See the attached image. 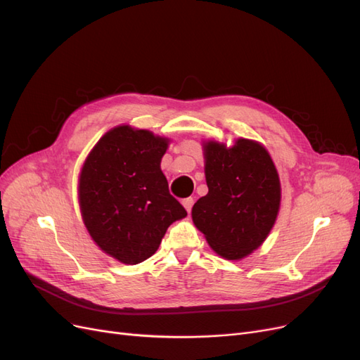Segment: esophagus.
<instances>
[{"label": "esophagus", "mask_w": 360, "mask_h": 360, "mask_svg": "<svg viewBox=\"0 0 360 360\" xmlns=\"http://www.w3.org/2000/svg\"><path fill=\"white\" fill-rule=\"evenodd\" d=\"M181 204H183V207L184 209L188 210V213H191V210H192V205H193V198H184L183 201H181Z\"/></svg>", "instance_id": "34e87169"}]
</instances>
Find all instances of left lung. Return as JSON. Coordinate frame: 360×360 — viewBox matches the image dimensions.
<instances>
[{"instance_id": "8db88e82", "label": "left lung", "mask_w": 360, "mask_h": 360, "mask_svg": "<svg viewBox=\"0 0 360 360\" xmlns=\"http://www.w3.org/2000/svg\"><path fill=\"white\" fill-rule=\"evenodd\" d=\"M209 193L192 207V221L207 243L225 259H242L258 249L274 228L281 181L263 144L238 138L228 147L204 141Z\"/></svg>"}]
</instances>
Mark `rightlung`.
<instances>
[{"label":"right lung","instance_id":"1","mask_svg":"<svg viewBox=\"0 0 360 360\" xmlns=\"http://www.w3.org/2000/svg\"><path fill=\"white\" fill-rule=\"evenodd\" d=\"M168 144L165 136L122 124L97 141L81 168L84 225L94 243L120 263L150 258L168 226L188 214L160 169Z\"/></svg>","mask_w":360,"mask_h":360}]
</instances>
